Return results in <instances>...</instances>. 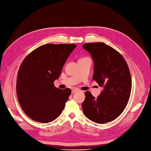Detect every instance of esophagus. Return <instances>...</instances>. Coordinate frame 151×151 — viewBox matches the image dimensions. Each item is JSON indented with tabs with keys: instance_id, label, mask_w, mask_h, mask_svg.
Wrapping results in <instances>:
<instances>
[{
	"instance_id": "34e87169",
	"label": "esophagus",
	"mask_w": 151,
	"mask_h": 151,
	"mask_svg": "<svg viewBox=\"0 0 151 151\" xmlns=\"http://www.w3.org/2000/svg\"><path fill=\"white\" fill-rule=\"evenodd\" d=\"M79 91V89H78L73 88L72 89H71V93H76V92H77V91Z\"/></svg>"
}]
</instances>
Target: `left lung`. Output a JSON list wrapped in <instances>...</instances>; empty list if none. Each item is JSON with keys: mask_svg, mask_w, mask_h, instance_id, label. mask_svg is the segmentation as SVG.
<instances>
[{"mask_svg": "<svg viewBox=\"0 0 151 151\" xmlns=\"http://www.w3.org/2000/svg\"><path fill=\"white\" fill-rule=\"evenodd\" d=\"M93 60V80L103 88L97 97L85 93L82 103L84 115L97 123L115 119L123 111L129 99L131 78L128 65L122 55L103 42L83 45Z\"/></svg>", "mask_w": 151, "mask_h": 151, "instance_id": "left-lung-1", "label": "left lung"}]
</instances>
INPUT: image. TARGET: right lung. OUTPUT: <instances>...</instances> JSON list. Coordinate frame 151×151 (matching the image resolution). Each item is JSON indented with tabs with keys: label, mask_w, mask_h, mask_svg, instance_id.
<instances>
[{
	"label": "right lung",
	"mask_w": 151,
	"mask_h": 151,
	"mask_svg": "<svg viewBox=\"0 0 151 151\" xmlns=\"http://www.w3.org/2000/svg\"><path fill=\"white\" fill-rule=\"evenodd\" d=\"M76 45L44 44L28 55L20 66L17 81L18 100L29 117L47 123L64 109L71 89L54 85Z\"/></svg>",
	"instance_id": "1"
}]
</instances>
